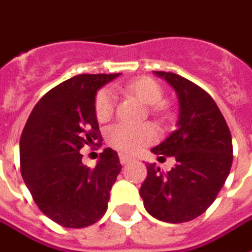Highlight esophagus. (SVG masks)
<instances>
[{
  "label": "esophagus",
  "mask_w": 252,
  "mask_h": 252,
  "mask_svg": "<svg viewBox=\"0 0 252 252\" xmlns=\"http://www.w3.org/2000/svg\"><path fill=\"white\" fill-rule=\"evenodd\" d=\"M132 161L131 157L124 156V154H120V162L121 165H126V163H129Z\"/></svg>",
  "instance_id": "esophagus-1"
}]
</instances>
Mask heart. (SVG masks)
I'll list each match as a JSON object with an SVG mask.
<instances>
[{
	"instance_id": "heart-1",
	"label": "heart",
	"mask_w": 252,
	"mask_h": 252,
	"mask_svg": "<svg viewBox=\"0 0 252 252\" xmlns=\"http://www.w3.org/2000/svg\"><path fill=\"white\" fill-rule=\"evenodd\" d=\"M126 90L138 96L140 101L153 106L156 113H161L163 106V91L161 86L150 77H139L129 84ZM114 112V93L110 89H102L95 96V114L99 121H108ZM157 129L151 124H116L108 131L109 144L124 154H136L147 144L156 142Z\"/></svg>"
}]
</instances>
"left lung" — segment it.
Here are the masks:
<instances>
[{
  "label": "left lung",
  "instance_id": "1",
  "mask_svg": "<svg viewBox=\"0 0 252 252\" xmlns=\"http://www.w3.org/2000/svg\"><path fill=\"white\" fill-rule=\"evenodd\" d=\"M176 91V129L151 151L158 159L175 157L166 173L147 163L140 196L149 214L165 222H187L209 209L229 175L232 136L224 116L205 90L172 72H154Z\"/></svg>",
  "mask_w": 252,
  "mask_h": 252
}]
</instances>
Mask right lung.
I'll list each match as a JSON object with an SVG mask.
<instances>
[{"instance_id":"right-lung-1","label":"right lung","mask_w":252,"mask_h":252,"mask_svg":"<svg viewBox=\"0 0 252 252\" xmlns=\"http://www.w3.org/2000/svg\"><path fill=\"white\" fill-rule=\"evenodd\" d=\"M120 73L77 75L42 96L20 138L23 180L46 217L65 228H84L108 210L121 163L105 149L95 168L82 162L80 149L99 139L96 91Z\"/></svg>"}]
</instances>
